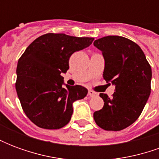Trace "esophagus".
I'll use <instances>...</instances> for the list:
<instances>
[{"mask_svg": "<svg viewBox=\"0 0 159 159\" xmlns=\"http://www.w3.org/2000/svg\"><path fill=\"white\" fill-rule=\"evenodd\" d=\"M88 94H89V97L97 96V93H95V92H93V90H89V93H88Z\"/></svg>", "mask_w": 159, "mask_h": 159, "instance_id": "1", "label": "esophagus"}]
</instances>
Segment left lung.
I'll return each instance as SVG.
<instances>
[{
  "label": "left lung",
  "mask_w": 159,
  "mask_h": 159,
  "mask_svg": "<svg viewBox=\"0 0 159 159\" xmlns=\"http://www.w3.org/2000/svg\"><path fill=\"white\" fill-rule=\"evenodd\" d=\"M93 45L105 59L104 79L115 85L111 97L100 93L104 107L93 113V118L103 129L119 131L134 123L142 112L151 93L152 68L141 48L128 38L105 36Z\"/></svg>",
  "instance_id": "1"
}]
</instances>
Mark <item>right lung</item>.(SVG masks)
<instances>
[{
  "mask_svg": "<svg viewBox=\"0 0 159 159\" xmlns=\"http://www.w3.org/2000/svg\"><path fill=\"white\" fill-rule=\"evenodd\" d=\"M93 40L48 33L31 42L20 57L16 91L23 111L36 126L58 129L70 122L73 102L83 99L88 90L65 84L60 74L69 69L73 52L88 48Z\"/></svg>",
  "mask_w": 159,
  "mask_h": 159,
  "instance_id": "1",
  "label": "right lung"
}]
</instances>
